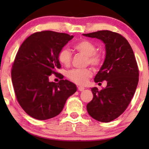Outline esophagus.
<instances>
[{
  "label": "esophagus",
  "instance_id": "34e87169",
  "mask_svg": "<svg viewBox=\"0 0 149 149\" xmlns=\"http://www.w3.org/2000/svg\"><path fill=\"white\" fill-rule=\"evenodd\" d=\"M85 88L83 87H78V90L80 91H83V90H84Z\"/></svg>",
  "mask_w": 149,
  "mask_h": 149
}]
</instances>
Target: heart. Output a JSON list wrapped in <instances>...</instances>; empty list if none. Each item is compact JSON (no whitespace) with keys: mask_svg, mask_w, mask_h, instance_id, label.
I'll list each match as a JSON object with an SVG mask.
<instances>
[{"mask_svg":"<svg viewBox=\"0 0 149 149\" xmlns=\"http://www.w3.org/2000/svg\"><path fill=\"white\" fill-rule=\"evenodd\" d=\"M74 48L77 52L87 56V64L94 67H98L101 65L103 60L102 55L96 52V46L92 42L88 40H82L77 42L74 45ZM58 58L61 64L65 66H68L72 60V54L68 49L64 48L59 52ZM91 75L92 72L90 68H74L66 72V77L68 79L80 85L86 84Z\"/></svg>","mask_w":149,"mask_h":149,"instance_id":"heart-1","label":"heart"}]
</instances>
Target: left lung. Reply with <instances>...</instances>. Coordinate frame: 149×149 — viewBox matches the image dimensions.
<instances>
[{
  "label": "left lung",
  "mask_w": 149,
  "mask_h": 149,
  "mask_svg": "<svg viewBox=\"0 0 149 149\" xmlns=\"http://www.w3.org/2000/svg\"><path fill=\"white\" fill-rule=\"evenodd\" d=\"M83 36L96 38L105 44L106 56L95 75V83L107 81L105 88H91L93 97L87 104L89 115L100 122H110L119 117L130 104L138 83L139 71L134 52L121 34L100 30Z\"/></svg>",
  "instance_id": "obj_1"
}]
</instances>
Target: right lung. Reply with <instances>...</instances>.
<instances>
[{"mask_svg": "<svg viewBox=\"0 0 149 149\" xmlns=\"http://www.w3.org/2000/svg\"><path fill=\"white\" fill-rule=\"evenodd\" d=\"M73 37L47 30L31 34L20 46L11 79L18 102L30 117L38 120L56 117L77 91L76 85L68 80L54 83L49 79L52 74H58L59 52Z\"/></svg>", "mask_w": 149, "mask_h": 149, "instance_id": "1", "label": "right lung"}]
</instances>
